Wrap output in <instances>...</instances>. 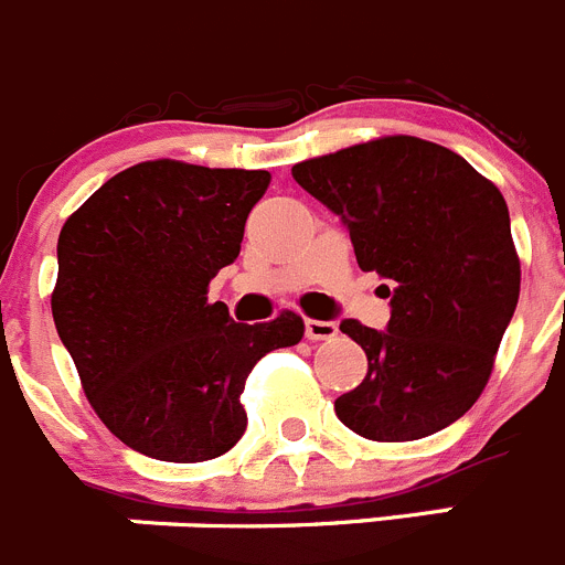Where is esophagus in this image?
Here are the masks:
<instances>
[{
    "label": "esophagus",
    "mask_w": 565,
    "mask_h": 565,
    "mask_svg": "<svg viewBox=\"0 0 565 565\" xmlns=\"http://www.w3.org/2000/svg\"><path fill=\"white\" fill-rule=\"evenodd\" d=\"M339 333L335 322H322V319H305V335L310 341H328Z\"/></svg>",
    "instance_id": "34e87169"
}]
</instances>
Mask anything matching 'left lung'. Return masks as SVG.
<instances>
[{"label":"left lung","instance_id":"1","mask_svg":"<svg viewBox=\"0 0 565 565\" xmlns=\"http://www.w3.org/2000/svg\"><path fill=\"white\" fill-rule=\"evenodd\" d=\"M341 215L355 260L390 286L386 330L344 319L366 377L335 401L347 428L408 443L459 420L484 392L521 291L501 190L420 137H377L291 168Z\"/></svg>","mask_w":565,"mask_h":565}]
</instances>
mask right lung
Listing matches in <instances>:
<instances>
[{
  "label": "right lung",
  "instance_id": "1",
  "mask_svg": "<svg viewBox=\"0 0 565 565\" xmlns=\"http://www.w3.org/2000/svg\"><path fill=\"white\" fill-rule=\"evenodd\" d=\"M268 170L153 159L111 175L58 235L53 319L103 426L162 462H206L246 431L257 361L305 322H232L210 279L241 255Z\"/></svg>",
  "mask_w": 565,
  "mask_h": 565
}]
</instances>
